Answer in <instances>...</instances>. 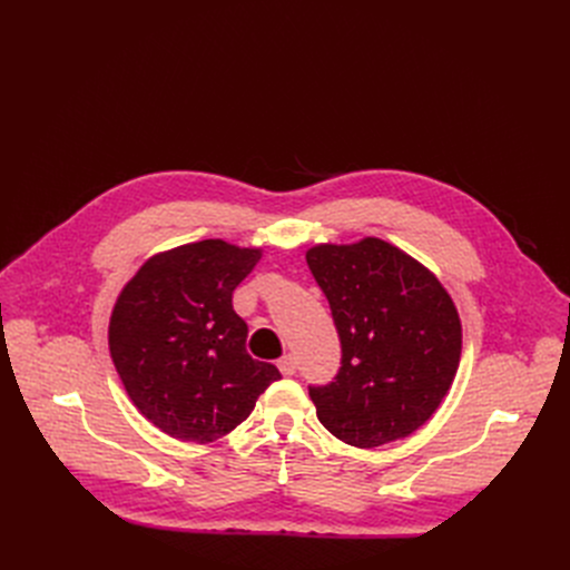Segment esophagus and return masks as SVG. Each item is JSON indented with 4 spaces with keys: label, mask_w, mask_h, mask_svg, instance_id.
Instances as JSON below:
<instances>
[{
    "label": "esophagus",
    "mask_w": 570,
    "mask_h": 570,
    "mask_svg": "<svg viewBox=\"0 0 570 570\" xmlns=\"http://www.w3.org/2000/svg\"><path fill=\"white\" fill-rule=\"evenodd\" d=\"M277 367L282 370V374H284V376H293V374H295V357H293L291 353H288V355H284L282 361L277 363Z\"/></svg>",
    "instance_id": "34e87169"
}]
</instances>
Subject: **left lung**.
Listing matches in <instances>:
<instances>
[{
	"label": "left lung",
	"instance_id": "8db88e82",
	"mask_svg": "<svg viewBox=\"0 0 570 570\" xmlns=\"http://www.w3.org/2000/svg\"><path fill=\"white\" fill-rule=\"evenodd\" d=\"M307 265L342 344L335 381L309 385L318 421L355 448L409 436L439 409L460 365L462 325L451 295L379 237L318 245Z\"/></svg>",
	"mask_w": 570,
	"mask_h": 570
}]
</instances>
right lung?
<instances>
[{
  "instance_id": "right-lung-1",
  "label": "right lung",
  "mask_w": 570,
  "mask_h": 570,
  "mask_svg": "<svg viewBox=\"0 0 570 570\" xmlns=\"http://www.w3.org/2000/svg\"><path fill=\"white\" fill-rule=\"evenodd\" d=\"M258 258L261 249L203 239L149 258L119 293L108 327L112 363L161 432L215 441L282 379L247 353V323L233 309V291Z\"/></svg>"
}]
</instances>
